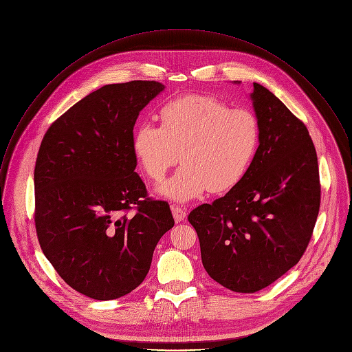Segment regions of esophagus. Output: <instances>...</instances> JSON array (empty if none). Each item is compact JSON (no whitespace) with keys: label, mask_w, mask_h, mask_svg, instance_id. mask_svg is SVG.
<instances>
[{"label":"esophagus","mask_w":352,"mask_h":352,"mask_svg":"<svg viewBox=\"0 0 352 352\" xmlns=\"http://www.w3.org/2000/svg\"><path fill=\"white\" fill-rule=\"evenodd\" d=\"M172 214H173V218H175V221H176L177 223L183 222V221L186 219V217H187L186 210H184L183 208L177 206V205H172Z\"/></svg>","instance_id":"esophagus-1"}]
</instances>
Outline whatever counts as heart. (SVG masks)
I'll list each match as a JSON object with an SVG mask.
<instances>
[{
    "instance_id": "b5f03b06",
    "label": "heart",
    "mask_w": 352,
    "mask_h": 352,
    "mask_svg": "<svg viewBox=\"0 0 352 352\" xmlns=\"http://www.w3.org/2000/svg\"><path fill=\"white\" fill-rule=\"evenodd\" d=\"M259 140V122L252 111L229 108L214 96L190 94L161 107L160 126L140 123L131 150L154 182L162 180L182 157L183 166L160 192L184 202L206 190L223 192L237 186L256 157Z\"/></svg>"
}]
</instances>
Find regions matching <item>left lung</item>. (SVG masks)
Returning a JSON list of instances; mask_svg holds the SVG:
<instances>
[{
	"instance_id": "left-lung-1",
	"label": "left lung",
	"mask_w": 352,
	"mask_h": 352,
	"mask_svg": "<svg viewBox=\"0 0 352 352\" xmlns=\"http://www.w3.org/2000/svg\"><path fill=\"white\" fill-rule=\"evenodd\" d=\"M261 140L243 180L192 209L208 274L236 293H256L304 255L320 206L316 150L307 126L273 93H251Z\"/></svg>"
}]
</instances>
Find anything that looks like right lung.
<instances>
[{
	"label": "right lung",
	"mask_w": 352,
	"mask_h": 352,
	"mask_svg": "<svg viewBox=\"0 0 352 352\" xmlns=\"http://www.w3.org/2000/svg\"><path fill=\"white\" fill-rule=\"evenodd\" d=\"M164 89L155 80L107 85L43 137L34 168L37 239L63 282L90 298L115 300L142 285L160 239L175 225L169 204L150 198L134 172L131 150L140 111Z\"/></svg>",
	"instance_id": "1"
}]
</instances>
